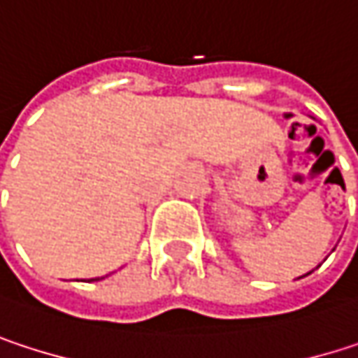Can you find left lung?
I'll return each mask as SVG.
<instances>
[{
	"label": "left lung",
	"instance_id": "8db88e82",
	"mask_svg": "<svg viewBox=\"0 0 358 358\" xmlns=\"http://www.w3.org/2000/svg\"><path fill=\"white\" fill-rule=\"evenodd\" d=\"M309 273H311V271H309ZM309 273H305V275H309ZM305 275H303V278H305Z\"/></svg>",
	"mask_w": 358,
	"mask_h": 358
}]
</instances>
